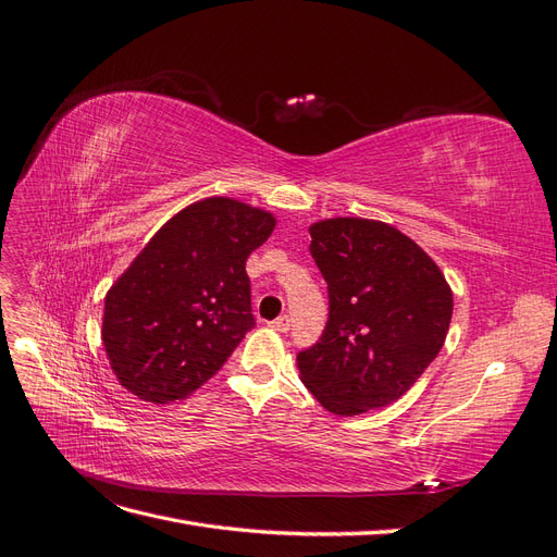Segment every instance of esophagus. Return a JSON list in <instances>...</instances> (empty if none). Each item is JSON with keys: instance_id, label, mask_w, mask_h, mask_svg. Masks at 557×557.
<instances>
[{"instance_id": "34e87169", "label": "esophagus", "mask_w": 557, "mask_h": 557, "mask_svg": "<svg viewBox=\"0 0 557 557\" xmlns=\"http://www.w3.org/2000/svg\"><path fill=\"white\" fill-rule=\"evenodd\" d=\"M276 332H288L290 330V315H278L274 323H269Z\"/></svg>"}]
</instances>
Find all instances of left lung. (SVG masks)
<instances>
[{"label":"left lung","mask_w":557,"mask_h":557,"mask_svg":"<svg viewBox=\"0 0 557 557\" xmlns=\"http://www.w3.org/2000/svg\"><path fill=\"white\" fill-rule=\"evenodd\" d=\"M309 232L330 318L320 342L297 356L299 379L330 413L381 409L440 356L450 285L423 248L383 221L325 218Z\"/></svg>","instance_id":"left-lung-1"}]
</instances>
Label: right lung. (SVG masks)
Returning a JSON list of instances; mask_svg holds the SVG:
<instances>
[{
  "instance_id": "add662e5",
  "label": "right lung",
  "mask_w": 557,
  "mask_h": 557,
  "mask_svg": "<svg viewBox=\"0 0 557 557\" xmlns=\"http://www.w3.org/2000/svg\"><path fill=\"white\" fill-rule=\"evenodd\" d=\"M274 227L260 207L207 197L150 237L104 297L102 344L127 393L172 404L225 364L256 325L246 260Z\"/></svg>"
}]
</instances>
